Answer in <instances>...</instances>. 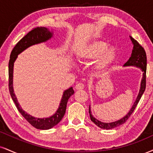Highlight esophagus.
Wrapping results in <instances>:
<instances>
[{
	"instance_id": "1",
	"label": "esophagus",
	"mask_w": 153,
	"mask_h": 153,
	"mask_svg": "<svg viewBox=\"0 0 153 153\" xmlns=\"http://www.w3.org/2000/svg\"><path fill=\"white\" fill-rule=\"evenodd\" d=\"M84 88L85 85L82 82H78V83L75 85V89L76 90H82Z\"/></svg>"
}]
</instances>
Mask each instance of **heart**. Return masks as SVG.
I'll list each match as a JSON object with an SVG mask.
<instances>
[{
	"label": "heart",
	"instance_id": "heart-1",
	"mask_svg": "<svg viewBox=\"0 0 153 153\" xmlns=\"http://www.w3.org/2000/svg\"><path fill=\"white\" fill-rule=\"evenodd\" d=\"M116 53L117 50L115 47H108L106 42L97 40L85 48L82 52V58L86 60L97 58L96 68L104 70L113 63L116 57Z\"/></svg>",
	"mask_w": 153,
	"mask_h": 153
}]
</instances>
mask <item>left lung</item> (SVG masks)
Returning <instances> with one entry per match:
<instances>
[{"label":"left lung","mask_w":153,"mask_h":153,"mask_svg":"<svg viewBox=\"0 0 153 153\" xmlns=\"http://www.w3.org/2000/svg\"><path fill=\"white\" fill-rule=\"evenodd\" d=\"M130 39H131L132 43H133V50H132L131 57L129 58V60L125 63L124 66H136V67H139L142 70V71L143 72V79H142L141 84H140V92L137 95V99H136L135 102H134L133 105H132V108L130 109L127 115L124 117H123L122 119L119 120L115 121V122L113 123H102L99 121L98 120L95 118L92 115L91 111V108L89 107V113H90V117H91V120L95 123V125L99 128H102V129H113V128H116L117 126H120V125L123 124L128 120V119L129 118L130 115H132V113H133V111L135 110L136 106L138 104L140 100L142 95L144 93L145 88H146V70H147V56H146V53L143 47L140 45L138 42L137 40H135L133 38H132L130 36Z\"/></svg>","instance_id":"obj_1"}]
</instances>
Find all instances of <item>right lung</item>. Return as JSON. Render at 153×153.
<instances>
[{
  "mask_svg": "<svg viewBox=\"0 0 153 153\" xmlns=\"http://www.w3.org/2000/svg\"><path fill=\"white\" fill-rule=\"evenodd\" d=\"M53 33L48 30L45 27H37L27 33L25 36L21 40L18 42L17 44L15 45L13 49L12 50L10 53V60L8 63V88L9 92H10V96H11L13 100L16 104V108L20 112V113L23 115V117L32 126L37 129L40 130H48L52 128L53 127L56 126L58 123H60L65 113L66 107H67L68 101L70 97L72 95L74 94V91L73 88H70L69 89L64 91L62 95L61 102L56 113L53 116L47 117V118H36L32 117L25 113L24 110L20 106L18 102L17 98L13 93V65L16 59L17 58L18 55L23 52L27 48L31 46V45L38 44L42 42H45L51 38Z\"/></svg>",
  "mask_w": 153,
  "mask_h": 153,
  "instance_id": "add662e5",
  "label": "right lung"
}]
</instances>
